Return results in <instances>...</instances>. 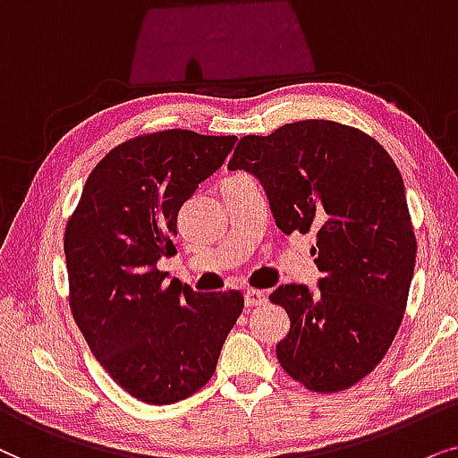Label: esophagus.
Segmentation results:
<instances>
[{
  "label": "esophagus",
  "mask_w": 458,
  "mask_h": 458,
  "mask_svg": "<svg viewBox=\"0 0 458 458\" xmlns=\"http://www.w3.org/2000/svg\"><path fill=\"white\" fill-rule=\"evenodd\" d=\"M267 301V295L264 291H255V289H249L245 293V303L247 308H255V306H264Z\"/></svg>",
  "instance_id": "obj_1"
}]
</instances>
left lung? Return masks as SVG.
Listing matches in <instances>:
<instances>
[{
    "label": "left lung",
    "mask_w": 458,
    "mask_h": 458,
    "mask_svg": "<svg viewBox=\"0 0 458 458\" xmlns=\"http://www.w3.org/2000/svg\"><path fill=\"white\" fill-rule=\"evenodd\" d=\"M228 169L258 175L284 234L316 230L318 291L283 284L270 295L291 318L280 367L310 392L356 386L398 333L417 258L394 158L362 130L306 119L242 136Z\"/></svg>",
    "instance_id": "obj_1"
}]
</instances>
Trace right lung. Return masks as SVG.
I'll list each match as a JSON object with an SVG mask.
<instances>
[{
  "label": "right lung",
  "instance_id": "obj_1",
  "mask_svg": "<svg viewBox=\"0 0 458 458\" xmlns=\"http://www.w3.org/2000/svg\"><path fill=\"white\" fill-rule=\"evenodd\" d=\"M236 136L163 130L130 138L91 169L64 230L69 306L102 369L146 404H174L216 373L242 293L165 283L178 211L222 167Z\"/></svg>",
  "mask_w": 458,
  "mask_h": 458
}]
</instances>
